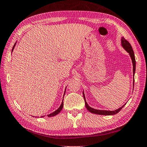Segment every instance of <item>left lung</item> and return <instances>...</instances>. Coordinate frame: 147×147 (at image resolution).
Returning a JSON list of instances; mask_svg holds the SVG:
<instances>
[{"label":"left lung","mask_w":147,"mask_h":147,"mask_svg":"<svg viewBox=\"0 0 147 147\" xmlns=\"http://www.w3.org/2000/svg\"><path fill=\"white\" fill-rule=\"evenodd\" d=\"M121 46H122L123 48L125 49L127 52H128V53L129 54L130 57H131V58L132 66H133V76H134L135 71H136V59H135V56H134V53L133 50H132L131 44H130L128 42V41H127L123 37H121ZM134 79H133V88H134ZM83 96H84V99L85 101V106H86V109L89 111L90 112L93 113V114H96V115H116L117 113H118L119 111H120L123 107V106L125 105V104L123 106H122L120 108H118V109H116L115 111H106V110L96 109H94V108H92L88 106V104L86 102V100L84 91H83Z\"/></svg>","instance_id":"1"}]
</instances>
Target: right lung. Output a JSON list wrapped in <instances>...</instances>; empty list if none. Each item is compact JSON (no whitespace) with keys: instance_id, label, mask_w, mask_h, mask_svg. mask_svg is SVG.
I'll use <instances>...</instances> for the list:
<instances>
[{"instance_id":"add662e5","label":"right lung","mask_w":147,"mask_h":147,"mask_svg":"<svg viewBox=\"0 0 147 147\" xmlns=\"http://www.w3.org/2000/svg\"><path fill=\"white\" fill-rule=\"evenodd\" d=\"M16 42L15 43V45H14V46H13V49H12V52L13 51V50H14V48H15V45H16ZM65 90H66V89H65ZM65 93H64V95H65ZM64 95H63V96H64ZM63 100H62V102H61V106H59V107L58 108V109H57V110H56L55 111H54L53 113H51V114H49V115H48V117H54V116H56V115H57V114H59V113H60V111H61L62 110V109H63ZM45 117V116H42V117Z\"/></svg>"}]
</instances>
